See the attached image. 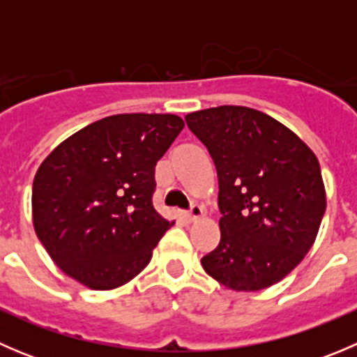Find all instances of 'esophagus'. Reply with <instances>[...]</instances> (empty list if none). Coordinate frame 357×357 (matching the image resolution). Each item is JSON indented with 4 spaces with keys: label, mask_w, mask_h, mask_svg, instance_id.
Returning <instances> with one entry per match:
<instances>
[{
    "label": "esophagus",
    "mask_w": 357,
    "mask_h": 357,
    "mask_svg": "<svg viewBox=\"0 0 357 357\" xmlns=\"http://www.w3.org/2000/svg\"><path fill=\"white\" fill-rule=\"evenodd\" d=\"M202 214H204V208H202L199 204H193L192 208H190L188 212H185V219H186V221H190V222L197 221V219H199Z\"/></svg>",
    "instance_id": "1"
}]
</instances>
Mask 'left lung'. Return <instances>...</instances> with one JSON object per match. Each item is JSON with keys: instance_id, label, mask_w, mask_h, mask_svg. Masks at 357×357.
I'll return each mask as SVG.
<instances>
[{"instance_id": "left-lung-1", "label": "left lung", "mask_w": 357, "mask_h": 357, "mask_svg": "<svg viewBox=\"0 0 357 357\" xmlns=\"http://www.w3.org/2000/svg\"><path fill=\"white\" fill-rule=\"evenodd\" d=\"M218 171L221 240L202 257L226 289L275 285L314 243L326 208L321 169L287 126L248 107L222 105L185 117Z\"/></svg>"}]
</instances>
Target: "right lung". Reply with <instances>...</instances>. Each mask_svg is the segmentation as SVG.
<instances>
[{
    "label": "right lung",
    "instance_id": "1",
    "mask_svg": "<svg viewBox=\"0 0 357 357\" xmlns=\"http://www.w3.org/2000/svg\"><path fill=\"white\" fill-rule=\"evenodd\" d=\"M183 128L172 114L110 115L43 160L32 185V221L67 276L110 290L146 268L174 225L153 207L155 165Z\"/></svg>",
    "mask_w": 357,
    "mask_h": 357
}]
</instances>
